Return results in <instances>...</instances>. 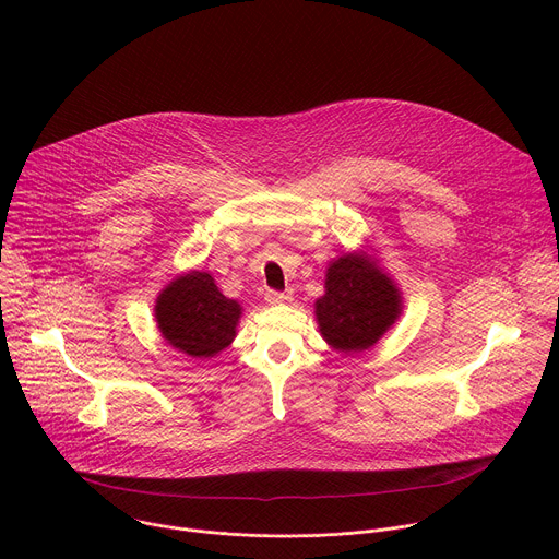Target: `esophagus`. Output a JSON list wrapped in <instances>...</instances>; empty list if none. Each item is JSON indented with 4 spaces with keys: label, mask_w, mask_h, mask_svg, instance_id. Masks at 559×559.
<instances>
[{
    "label": "esophagus",
    "mask_w": 559,
    "mask_h": 559,
    "mask_svg": "<svg viewBox=\"0 0 559 559\" xmlns=\"http://www.w3.org/2000/svg\"><path fill=\"white\" fill-rule=\"evenodd\" d=\"M265 300H267L270 305H285V302L292 300V292H289V289H287V292L267 289V292H265Z\"/></svg>",
    "instance_id": "34e87169"
}]
</instances>
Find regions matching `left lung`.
<instances>
[{"mask_svg": "<svg viewBox=\"0 0 559 559\" xmlns=\"http://www.w3.org/2000/svg\"><path fill=\"white\" fill-rule=\"evenodd\" d=\"M325 296L316 300L323 338L338 352L369 349L401 313V294L386 274L360 254H347L328 270Z\"/></svg>", "mask_w": 559, "mask_h": 559, "instance_id": "obj_1", "label": "left lung"}]
</instances>
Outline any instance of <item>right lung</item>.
Returning <instances> with one entry per match:
<instances>
[{
    "label": "right lung",
    "instance_id": "1",
    "mask_svg": "<svg viewBox=\"0 0 559 559\" xmlns=\"http://www.w3.org/2000/svg\"><path fill=\"white\" fill-rule=\"evenodd\" d=\"M154 316L175 349L192 358H212L234 341L241 305L225 298L210 274L190 272L158 294Z\"/></svg>",
    "mask_w": 559,
    "mask_h": 559
}]
</instances>
